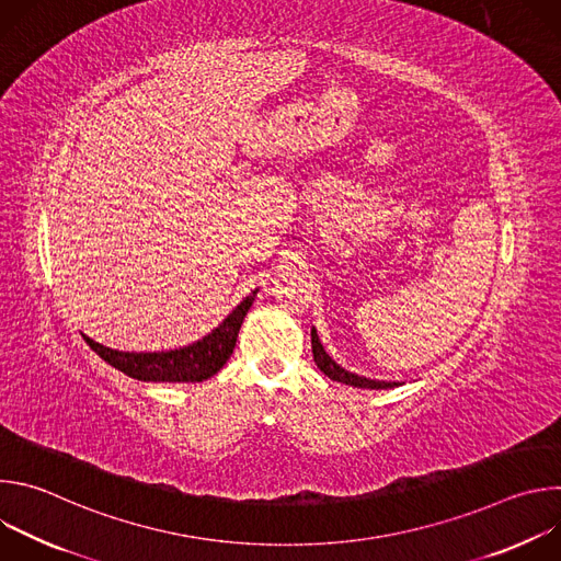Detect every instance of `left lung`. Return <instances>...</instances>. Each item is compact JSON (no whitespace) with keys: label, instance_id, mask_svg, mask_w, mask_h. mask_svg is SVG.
<instances>
[{"label":"left lung","instance_id":"8db88e82","mask_svg":"<svg viewBox=\"0 0 561 561\" xmlns=\"http://www.w3.org/2000/svg\"><path fill=\"white\" fill-rule=\"evenodd\" d=\"M310 344H312V357L317 368L322 370L327 377H331L333 381H342L346 386H355V388H370V390H379V388H392L397 386V381H377V379H368V377H359L355 373L344 370L340 364L333 362V357L324 351L322 342L317 337V331H310Z\"/></svg>","mask_w":561,"mask_h":561}]
</instances>
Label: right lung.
<instances>
[{"label":"right lung","mask_w":561,"mask_h":561,"mask_svg":"<svg viewBox=\"0 0 561 561\" xmlns=\"http://www.w3.org/2000/svg\"><path fill=\"white\" fill-rule=\"evenodd\" d=\"M257 290H253L239 304L224 322L208 333L204 340L162 353H122L106 348L84 335L87 344L113 368L139 381H204L213 377L232 355L237 333L242 329L244 317L255 301Z\"/></svg>","instance_id":"1"}]
</instances>
